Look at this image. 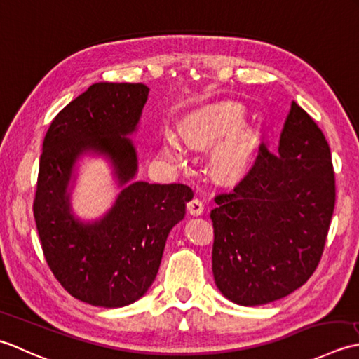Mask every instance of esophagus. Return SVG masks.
<instances>
[{"label": "esophagus", "instance_id": "esophagus-1", "mask_svg": "<svg viewBox=\"0 0 359 359\" xmlns=\"http://www.w3.org/2000/svg\"><path fill=\"white\" fill-rule=\"evenodd\" d=\"M187 210H189V214H190V215H194V217H198V215H201V214H203V210H204L203 201H201L200 198H194V200H190V201L187 203Z\"/></svg>", "mask_w": 359, "mask_h": 359}]
</instances>
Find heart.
<instances>
[{
  "instance_id": "heart-1",
  "label": "heart",
  "mask_w": 359,
  "mask_h": 359,
  "mask_svg": "<svg viewBox=\"0 0 359 359\" xmlns=\"http://www.w3.org/2000/svg\"><path fill=\"white\" fill-rule=\"evenodd\" d=\"M236 116L229 109H209L194 114L186 121L184 136L192 145H204L214 141L223 131L231 128ZM161 153L170 163L181 164L186 159V145L177 135H165L161 144ZM217 172L223 177H237L248 165V149L241 142H228L217 150L214 156Z\"/></svg>"
}]
</instances>
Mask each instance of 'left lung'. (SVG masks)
<instances>
[{
    "instance_id": "left-lung-1",
    "label": "left lung",
    "mask_w": 359,
    "mask_h": 359,
    "mask_svg": "<svg viewBox=\"0 0 359 359\" xmlns=\"http://www.w3.org/2000/svg\"><path fill=\"white\" fill-rule=\"evenodd\" d=\"M215 203L212 273L226 299L255 306L302 287L334 209L332 153L316 122L292 102L279 149L262 142L252 169Z\"/></svg>"
}]
</instances>
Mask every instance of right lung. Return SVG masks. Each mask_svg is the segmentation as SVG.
Listing matches in <instances>:
<instances>
[{
	"label": "right lung",
	"mask_w": 359,
	"mask_h": 359,
	"mask_svg": "<svg viewBox=\"0 0 359 359\" xmlns=\"http://www.w3.org/2000/svg\"><path fill=\"white\" fill-rule=\"evenodd\" d=\"M149 91L142 83H94L55 116L43 141L34 200L43 254L62 287L94 306H126L149 291L167 237L194 198L184 184L136 181L130 136ZM85 156L108 160L120 187L112 208L94 221L79 219L70 206Z\"/></svg>",
	"instance_id": "1"
}]
</instances>
